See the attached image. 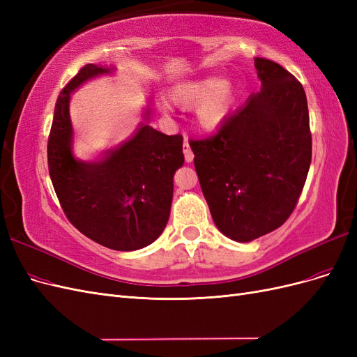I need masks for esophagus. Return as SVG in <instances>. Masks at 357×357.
<instances>
[{
  "mask_svg": "<svg viewBox=\"0 0 357 357\" xmlns=\"http://www.w3.org/2000/svg\"><path fill=\"white\" fill-rule=\"evenodd\" d=\"M183 152H185V159L186 162H192L193 160V153L189 147V142H188V137L185 135V143H183Z\"/></svg>",
  "mask_w": 357,
  "mask_h": 357,
  "instance_id": "esophagus-1",
  "label": "esophagus"
}]
</instances>
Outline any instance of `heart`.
<instances>
[{
  "label": "heart",
  "instance_id": "obj_1",
  "mask_svg": "<svg viewBox=\"0 0 357 357\" xmlns=\"http://www.w3.org/2000/svg\"><path fill=\"white\" fill-rule=\"evenodd\" d=\"M235 98L234 82L228 77H202L176 86L172 100L185 109L195 107V121L204 131H215L228 117ZM160 107L167 110L165 102Z\"/></svg>",
  "mask_w": 357,
  "mask_h": 357
}]
</instances>
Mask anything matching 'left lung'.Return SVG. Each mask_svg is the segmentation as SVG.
<instances>
[{
	"label": "left lung",
	"instance_id": "left-lung-1",
	"mask_svg": "<svg viewBox=\"0 0 357 357\" xmlns=\"http://www.w3.org/2000/svg\"><path fill=\"white\" fill-rule=\"evenodd\" d=\"M255 67L262 89L214 135L189 142L211 218L238 243L273 232L289 219L311 164L304 88L274 61L255 58Z\"/></svg>",
	"mask_w": 357,
	"mask_h": 357
}]
</instances>
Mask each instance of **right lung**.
<instances>
[{"label":"right lung","instance_id":"right-lung-1","mask_svg":"<svg viewBox=\"0 0 357 357\" xmlns=\"http://www.w3.org/2000/svg\"><path fill=\"white\" fill-rule=\"evenodd\" d=\"M113 70L88 63L62 89L53 113L47 162L53 189L73 226L112 250L132 252L164 232L172 177L185 155L180 134L165 135L147 123L96 160L73 155L70 96L84 82Z\"/></svg>","mask_w":357,"mask_h":357}]
</instances>
